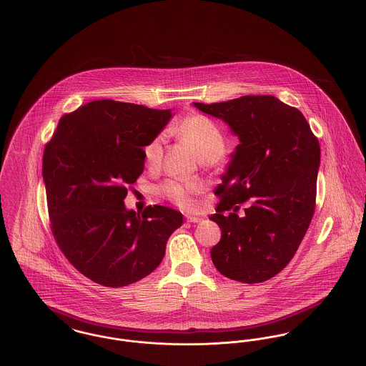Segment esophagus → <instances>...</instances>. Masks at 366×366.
<instances>
[{"mask_svg": "<svg viewBox=\"0 0 366 366\" xmlns=\"http://www.w3.org/2000/svg\"><path fill=\"white\" fill-rule=\"evenodd\" d=\"M185 219H187V222H189V223H200V222L203 220V219H200L199 216H192V214H187Z\"/></svg>", "mask_w": 366, "mask_h": 366, "instance_id": "34e87169", "label": "esophagus"}]
</instances>
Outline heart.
<instances>
[{"instance_id":"obj_1","label":"heart","mask_w":366,"mask_h":366,"mask_svg":"<svg viewBox=\"0 0 366 366\" xmlns=\"http://www.w3.org/2000/svg\"><path fill=\"white\" fill-rule=\"evenodd\" d=\"M172 132L181 141L187 142L197 156L203 160H217L225 149V139L220 128L207 117L194 114L182 119L172 128ZM162 138L156 137L143 147V157L149 166H157L162 159ZM159 194L172 203L191 209L195 206L194 197L202 192V185L197 182H184L167 179L159 188Z\"/></svg>"}]
</instances>
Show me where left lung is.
Masks as SVG:
<instances>
[{"label":"left lung","mask_w":366,"mask_h":366,"mask_svg":"<svg viewBox=\"0 0 366 366\" xmlns=\"http://www.w3.org/2000/svg\"><path fill=\"white\" fill-rule=\"evenodd\" d=\"M223 119L239 144L214 195L210 220L222 239L210 251L231 280L254 284L274 277L294 257L316 206L320 146L302 113L274 96H242L223 103H194ZM252 202L246 216L239 203ZM224 211H231L224 216Z\"/></svg>","instance_id":"8db88e82"}]
</instances>
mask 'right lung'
<instances>
[{
    "label": "right lung",
    "mask_w": 366,
    "mask_h": 366,
    "mask_svg": "<svg viewBox=\"0 0 366 366\" xmlns=\"http://www.w3.org/2000/svg\"><path fill=\"white\" fill-rule=\"evenodd\" d=\"M171 110L94 100L62 115L43 154L50 227L69 263L92 282L125 287L163 260L182 214L166 206L127 210L124 199L143 167V147Z\"/></svg>",
    "instance_id": "obj_1"
}]
</instances>
